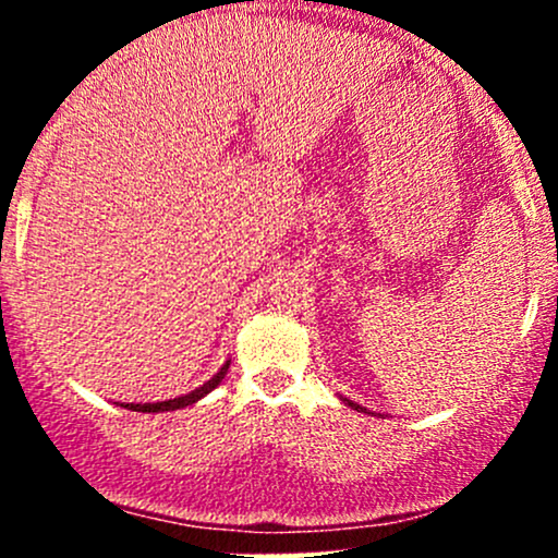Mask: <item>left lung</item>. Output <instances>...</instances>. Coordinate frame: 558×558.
Wrapping results in <instances>:
<instances>
[{
	"instance_id": "left-lung-1",
	"label": "left lung",
	"mask_w": 558,
	"mask_h": 558,
	"mask_svg": "<svg viewBox=\"0 0 558 558\" xmlns=\"http://www.w3.org/2000/svg\"><path fill=\"white\" fill-rule=\"evenodd\" d=\"M349 407H354V409H362V407H356V403H351V401H349Z\"/></svg>"
}]
</instances>
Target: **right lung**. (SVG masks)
I'll use <instances>...</instances> for the list:
<instances>
[{
    "label": "right lung",
    "instance_id": "obj_1",
    "mask_svg": "<svg viewBox=\"0 0 558 558\" xmlns=\"http://www.w3.org/2000/svg\"><path fill=\"white\" fill-rule=\"evenodd\" d=\"M226 373H228V364H222V369L213 377V380H207L202 388L191 390V393L178 396V399H170V401H157V403H125V409H133V412H172V409L191 407V403H196L202 396H207L209 390L220 386V380L226 377Z\"/></svg>",
    "mask_w": 558,
    "mask_h": 558
}]
</instances>
